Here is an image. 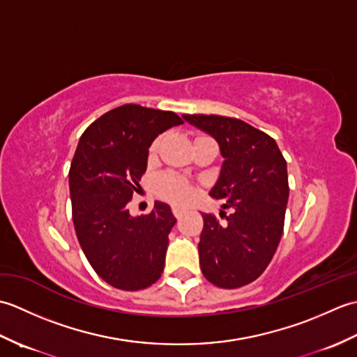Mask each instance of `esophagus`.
<instances>
[{"label":"esophagus","instance_id":"1","mask_svg":"<svg viewBox=\"0 0 357 357\" xmlns=\"http://www.w3.org/2000/svg\"><path fill=\"white\" fill-rule=\"evenodd\" d=\"M172 210H173V215L176 216V218H181V216H183V213H184V208H181V207H173Z\"/></svg>","mask_w":357,"mask_h":357}]
</instances>
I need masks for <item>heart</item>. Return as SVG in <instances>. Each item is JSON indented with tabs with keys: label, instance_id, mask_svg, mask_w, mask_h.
<instances>
[{
	"label": "heart",
	"instance_id": "obj_1",
	"mask_svg": "<svg viewBox=\"0 0 357 357\" xmlns=\"http://www.w3.org/2000/svg\"><path fill=\"white\" fill-rule=\"evenodd\" d=\"M201 138V136H198ZM196 138V139H198ZM159 141L161 139H155L151 142V146L149 149V158H155L158 147H159ZM156 193L161 196V198L170 201V202H176V204H183L185 201H188L192 193H193V187L188 181L174 176V174H165V176L159 178L156 183Z\"/></svg>",
	"mask_w": 357,
	"mask_h": 357
}]
</instances>
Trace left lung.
Wrapping results in <instances>:
<instances>
[{
  "instance_id": "1",
  "label": "left lung",
  "mask_w": 357,
  "mask_h": 357,
  "mask_svg": "<svg viewBox=\"0 0 357 357\" xmlns=\"http://www.w3.org/2000/svg\"><path fill=\"white\" fill-rule=\"evenodd\" d=\"M218 142L224 158L210 196L233 208L221 224L202 213L201 270L221 288L253 282L268 267L284 230L288 201L287 161L276 141L244 121L218 115H183Z\"/></svg>"
}]
</instances>
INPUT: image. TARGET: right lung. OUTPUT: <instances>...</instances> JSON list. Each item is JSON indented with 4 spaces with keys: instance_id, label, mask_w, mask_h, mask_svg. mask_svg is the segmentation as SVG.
Returning a JSON list of instances; mask_svg holds the SVG:
<instances>
[{
    "instance_id": "obj_1",
    "label": "right lung",
    "mask_w": 357,
    "mask_h": 357,
    "mask_svg": "<svg viewBox=\"0 0 357 357\" xmlns=\"http://www.w3.org/2000/svg\"><path fill=\"white\" fill-rule=\"evenodd\" d=\"M184 124L176 113L126 104L104 113L79 138L69 172L75 231L98 276L135 291L161 276L169 233L176 222L170 206L155 201L149 215L132 216L127 202L147 170L158 135Z\"/></svg>"
}]
</instances>
